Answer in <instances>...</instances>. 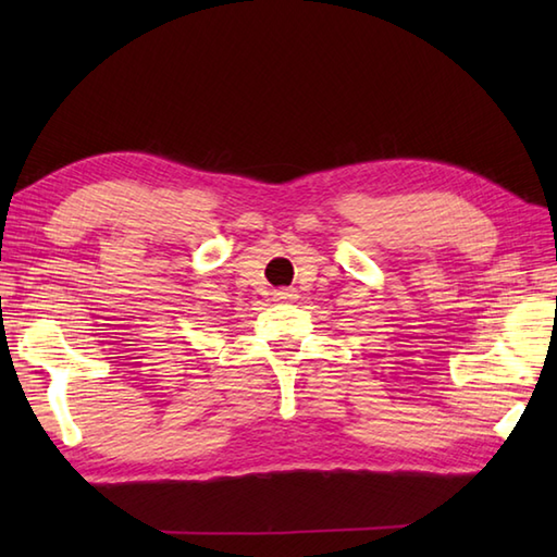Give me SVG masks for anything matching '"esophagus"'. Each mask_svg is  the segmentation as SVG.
<instances>
[{"label":"esophagus","mask_w":557,"mask_h":557,"mask_svg":"<svg viewBox=\"0 0 557 557\" xmlns=\"http://www.w3.org/2000/svg\"><path fill=\"white\" fill-rule=\"evenodd\" d=\"M282 299H297V294H294V289H275V301H282Z\"/></svg>","instance_id":"1"}]
</instances>
